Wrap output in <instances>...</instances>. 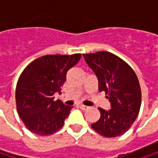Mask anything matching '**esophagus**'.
Wrapping results in <instances>:
<instances>
[{"label":"esophagus","mask_w":158,"mask_h":158,"mask_svg":"<svg viewBox=\"0 0 158 158\" xmlns=\"http://www.w3.org/2000/svg\"><path fill=\"white\" fill-rule=\"evenodd\" d=\"M79 108L83 110H86L89 109V107H88V106H86V105H84V104H79Z\"/></svg>","instance_id":"obj_1"}]
</instances>
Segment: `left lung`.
Instances as JSON below:
<instances>
[{"mask_svg": "<svg viewBox=\"0 0 158 158\" xmlns=\"http://www.w3.org/2000/svg\"><path fill=\"white\" fill-rule=\"evenodd\" d=\"M83 56L98 78L99 90L107 94L110 102V110L99 108L101 118L91 127L104 137L120 136L130 129L140 110L138 78L124 60L112 53L100 51Z\"/></svg>", "mask_w": 158, "mask_h": 158, "instance_id": "8db88e82", "label": "left lung"}]
</instances>
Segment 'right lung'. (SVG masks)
Masks as SVG:
<instances>
[{
  "label": "right lung",
  "instance_id": "1",
  "mask_svg": "<svg viewBox=\"0 0 158 158\" xmlns=\"http://www.w3.org/2000/svg\"><path fill=\"white\" fill-rule=\"evenodd\" d=\"M81 54L47 55L32 61L21 73L15 90L16 109L25 127L33 134L46 136L58 131L73 107L54 100L61 90L67 72Z\"/></svg>",
  "mask_w": 158,
  "mask_h": 158
}]
</instances>
